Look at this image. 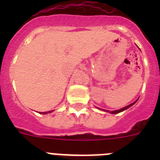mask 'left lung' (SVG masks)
<instances>
[{
  "instance_id": "left-lung-1",
  "label": "left lung",
  "mask_w": 160,
  "mask_h": 160,
  "mask_svg": "<svg viewBox=\"0 0 160 160\" xmlns=\"http://www.w3.org/2000/svg\"><path fill=\"white\" fill-rule=\"evenodd\" d=\"M138 99H137L136 101H135V102H133V103H131V104H130V105L127 106V107H123V108H121V109H119V110H115V111H107V110H103V109H101V108H98V109H100V110H102V111H106V112H109V113H111V114H118V113H120V112H122V111H125V110H127V109H128V108H129V107H131V106H133V105H134V104H135V103L137 101H138ZM97 108H98V107H97Z\"/></svg>"
}]
</instances>
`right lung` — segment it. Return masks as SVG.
Returning <instances> with one entry per match:
<instances>
[{
    "label": "right lung",
    "mask_w": 160,
    "mask_h": 160,
    "mask_svg": "<svg viewBox=\"0 0 160 160\" xmlns=\"http://www.w3.org/2000/svg\"><path fill=\"white\" fill-rule=\"evenodd\" d=\"M54 111V110H53V111H46V112H38L39 114H49V113H52L53 111Z\"/></svg>",
    "instance_id": "right-lung-1"
}]
</instances>
